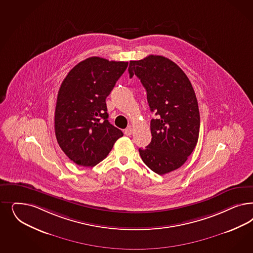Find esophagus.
<instances>
[{
  "instance_id": "obj_1",
  "label": "esophagus",
  "mask_w": 253,
  "mask_h": 253,
  "mask_svg": "<svg viewBox=\"0 0 253 253\" xmlns=\"http://www.w3.org/2000/svg\"><path fill=\"white\" fill-rule=\"evenodd\" d=\"M132 132H133V130H132L131 126H129V127H127V128L125 129V135H126V136H130L131 134H132Z\"/></svg>"
}]
</instances>
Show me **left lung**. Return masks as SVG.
Listing matches in <instances>:
<instances>
[{"instance_id":"obj_1","label":"left lung","mask_w":253,"mask_h":253,"mask_svg":"<svg viewBox=\"0 0 253 253\" xmlns=\"http://www.w3.org/2000/svg\"><path fill=\"white\" fill-rule=\"evenodd\" d=\"M128 73L141 82L156 115L151 120L150 144L139 149L142 161L159 175L178 169L193 153L199 136L200 115L191 82L179 66L162 56L131 60Z\"/></svg>"}]
</instances>
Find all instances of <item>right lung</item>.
Returning <instances> with one entry per match:
<instances>
[{
    "label": "right lung",
    "mask_w": 253,
    "mask_h": 253,
    "mask_svg": "<svg viewBox=\"0 0 253 253\" xmlns=\"http://www.w3.org/2000/svg\"><path fill=\"white\" fill-rule=\"evenodd\" d=\"M128 62L91 57L74 66L62 82L55 111L57 143L78 166L106 158L122 131L108 121L106 98Z\"/></svg>",
    "instance_id": "1"
}]
</instances>
